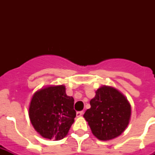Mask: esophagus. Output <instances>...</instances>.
I'll return each instance as SVG.
<instances>
[{
    "label": "esophagus",
    "instance_id": "34e87169",
    "mask_svg": "<svg viewBox=\"0 0 155 155\" xmlns=\"http://www.w3.org/2000/svg\"><path fill=\"white\" fill-rule=\"evenodd\" d=\"M83 114H84V111H80V112H77V113H76V116H77L78 117H81Z\"/></svg>",
    "mask_w": 155,
    "mask_h": 155
}]
</instances>
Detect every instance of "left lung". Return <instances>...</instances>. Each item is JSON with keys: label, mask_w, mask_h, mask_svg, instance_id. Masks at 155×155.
<instances>
[{"label": "left lung", "mask_w": 155, "mask_h": 155, "mask_svg": "<svg viewBox=\"0 0 155 155\" xmlns=\"http://www.w3.org/2000/svg\"><path fill=\"white\" fill-rule=\"evenodd\" d=\"M91 108L84 114L92 133L101 141L120 136L127 128L131 117V105L117 88L103 85L90 101Z\"/></svg>", "instance_id": "1"}]
</instances>
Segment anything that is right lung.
I'll list each match as a JSON object with an SVG mask.
<instances>
[{
  "mask_svg": "<svg viewBox=\"0 0 155 155\" xmlns=\"http://www.w3.org/2000/svg\"><path fill=\"white\" fill-rule=\"evenodd\" d=\"M74 98L66 94L64 85H50L33 95L29 117L35 130L47 139L61 140L74 122Z\"/></svg>",
  "mask_w": 155,
  "mask_h": 155,
  "instance_id": "obj_1",
  "label": "right lung"
}]
</instances>
